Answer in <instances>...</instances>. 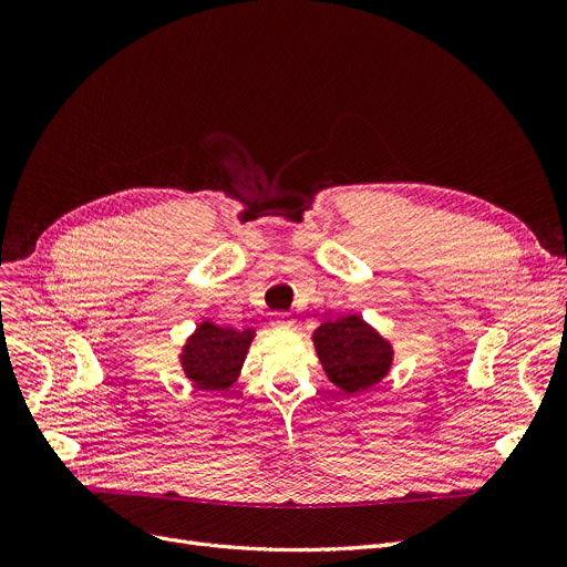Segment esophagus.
Wrapping results in <instances>:
<instances>
[{
    "label": "esophagus",
    "instance_id": "esophagus-1",
    "mask_svg": "<svg viewBox=\"0 0 567 567\" xmlns=\"http://www.w3.org/2000/svg\"><path fill=\"white\" fill-rule=\"evenodd\" d=\"M291 317L289 315H285V312H276V317H274V326H278V329H291Z\"/></svg>",
    "mask_w": 567,
    "mask_h": 567
}]
</instances>
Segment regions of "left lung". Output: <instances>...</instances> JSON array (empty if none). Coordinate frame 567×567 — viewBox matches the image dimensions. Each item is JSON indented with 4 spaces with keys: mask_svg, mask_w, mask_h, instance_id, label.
I'll return each instance as SVG.
<instances>
[{
    "mask_svg": "<svg viewBox=\"0 0 567 567\" xmlns=\"http://www.w3.org/2000/svg\"><path fill=\"white\" fill-rule=\"evenodd\" d=\"M321 368L347 395L372 389L393 365V347L359 315L323 321L312 336Z\"/></svg>",
    "mask_w": 567,
    "mask_h": 567,
    "instance_id": "obj_1",
    "label": "left lung"
}]
</instances>
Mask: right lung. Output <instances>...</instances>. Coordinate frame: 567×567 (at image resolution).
<instances>
[{
    "label": "right lung",
    "instance_id": "obj_1",
    "mask_svg": "<svg viewBox=\"0 0 567 567\" xmlns=\"http://www.w3.org/2000/svg\"><path fill=\"white\" fill-rule=\"evenodd\" d=\"M252 338V329L236 331L212 321H202L182 353L186 377L202 391L229 389L246 361Z\"/></svg>",
    "mask_w": 567,
    "mask_h": 567
}]
</instances>
